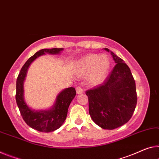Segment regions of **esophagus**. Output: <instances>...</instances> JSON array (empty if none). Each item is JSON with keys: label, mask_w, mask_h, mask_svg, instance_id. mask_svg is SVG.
<instances>
[{"label": "esophagus", "mask_w": 159, "mask_h": 159, "mask_svg": "<svg viewBox=\"0 0 159 159\" xmlns=\"http://www.w3.org/2000/svg\"><path fill=\"white\" fill-rule=\"evenodd\" d=\"M76 92H77V94H82V93H83V89L81 87H77L76 88Z\"/></svg>", "instance_id": "obj_1"}]
</instances>
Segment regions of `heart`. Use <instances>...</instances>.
<instances>
[{
    "label": "heart",
    "mask_w": 159,
    "mask_h": 159,
    "mask_svg": "<svg viewBox=\"0 0 159 159\" xmlns=\"http://www.w3.org/2000/svg\"><path fill=\"white\" fill-rule=\"evenodd\" d=\"M110 66L111 61L107 55L90 54L78 61L75 66V72L83 77L90 74V81L97 84L106 78Z\"/></svg>",
    "instance_id": "1"
}]
</instances>
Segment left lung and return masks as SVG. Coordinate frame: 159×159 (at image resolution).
Wrapping results in <instances>:
<instances>
[{
  "instance_id": "obj_1",
  "label": "left lung",
  "mask_w": 159,
  "mask_h": 159,
  "mask_svg": "<svg viewBox=\"0 0 159 159\" xmlns=\"http://www.w3.org/2000/svg\"><path fill=\"white\" fill-rule=\"evenodd\" d=\"M105 50L109 52L108 48ZM116 65L102 84L87 90L89 113L104 129L124 125L132 116L137 103L135 80L124 61L110 51Z\"/></svg>"
}]
</instances>
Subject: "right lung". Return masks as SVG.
I'll return each instance as SVG.
<instances>
[{
  "instance_id": "obj_1",
  "label": "right lung",
  "mask_w": 159,
  "mask_h": 159,
  "mask_svg": "<svg viewBox=\"0 0 159 159\" xmlns=\"http://www.w3.org/2000/svg\"><path fill=\"white\" fill-rule=\"evenodd\" d=\"M62 50V48H52L39 50L27 60L17 78L16 99L21 116L30 127L41 132L55 131L62 125L67 117L70 104L76 95V91L74 87L67 88L57 95L52 109L47 111H35L31 109L24 100L23 82L29 66L36 58L45 55V52L49 54H59Z\"/></svg>"
}]
</instances>
